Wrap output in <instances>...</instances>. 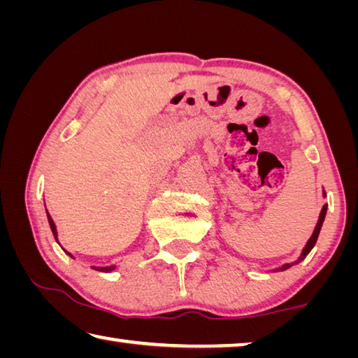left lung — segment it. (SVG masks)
Instances as JSON below:
<instances>
[{
  "mask_svg": "<svg viewBox=\"0 0 358 358\" xmlns=\"http://www.w3.org/2000/svg\"><path fill=\"white\" fill-rule=\"evenodd\" d=\"M323 196H325V192H323ZM327 203L325 206L322 207V212H320V215H319V221H317V224H315V228H314V232H312V236H310V239L308 241V243H306L304 245V248H303V252H301V255H299V258L296 259V261H293V263H287V264H283V266H280V268H277V271H285V269H288V268H292L293 264H298V263H301V261L308 257L309 255V252L312 250V248H314V245H315V242H317V237H319V234H320V229H322V224H323V220H325V215H327Z\"/></svg>",
  "mask_w": 358,
  "mask_h": 358,
  "instance_id": "left-lung-1",
  "label": "left lung"
}]
</instances>
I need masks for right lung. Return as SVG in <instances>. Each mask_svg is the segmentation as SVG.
Segmentation results:
<instances>
[{
  "label": "right lung",
  "instance_id": "add662e5",
  "mask_svg": "<svg viewBox=\"0 0 358 358\" xmlns=\"http://www.w3.org/2000/svg\"><path fill=\"white\" fill-rule=\"evenodd\" d=\"M48 212V210H46ZM48 221H49V226H50V231H52V234H54V237H55V241H57V243H59V237H57V228H55V223H54V220L50 218V215L48 213ZM68 257H71L73 258V255L71 253H68V252H65ZM92 269H95V271H100V272H111V271H115L116 269V264H111V266H92Z\"/></svg>",
  "mask_w": 358,
  "mask_h": 358
}]
</instances>
